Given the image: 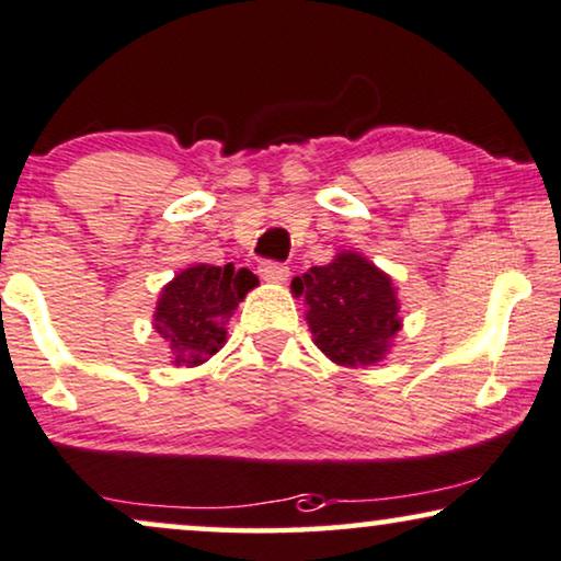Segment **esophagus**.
I'll return each mask as SVG.
<instances>
[{
	"mask_svg": "<svg viewBox=\"0 0 561 561\" xmlns=\"http://www.w3.org/2000/svg\"><path fill=\"white\" fill-rule=\"evenodd\" d=\"M259 274H261V279H264V282H274V285H282V282H287L289 266L279 264V261H261Z\"/></svg>",
	"mask_w": 561,
	"mask_h": 561,
	"instance_id": "1",
	"label": "esophagus"
}]
</instances>
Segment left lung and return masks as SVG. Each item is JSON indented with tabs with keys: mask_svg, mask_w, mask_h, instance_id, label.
<instances>
[{
	"mask_svg": "<svg viewBox=\"0 0 561 561\" xmlns=\"http://www.w3.org/2000/svg\"><path fill=\"white\" fill-rule=\"evenodd\" d=\"M293 293L302 297L316 346L341 367L382 362L402 325L392 279L362 253L341 251L308 268L293 279Z\"/></svg>",
	"mask_w": 561,
	"mask_h": 561,
	"instance_id": "8db88e82",
	"label": "left lung"
}]
</instances>
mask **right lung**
<instances>
[{"mask_svg":"<svg viewBox=\"0 0 561 561\" xmlns=\"http://www.w3.org/2000/svg\"><path fill=\"white\" fill-rule=\"evenodd\" d=\"M259 285L249 268L194 264L161 289L153 325L169 341L176 367H197L226 343V325L245 293Z\"/></svg>","mask_w":561,"mask_h":561,"instance_id":"1","label":"right lung"}]
</instances>
